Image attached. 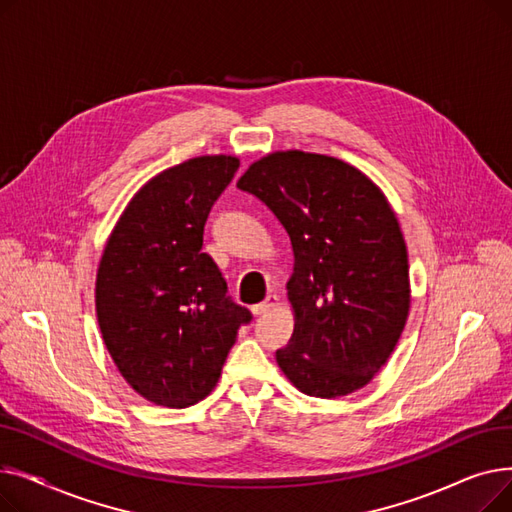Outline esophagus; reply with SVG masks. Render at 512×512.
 I'll return each mask as SVG.
<instances>
[{
  "label": "esophagus",
  "instance_id": "34e87169",
  "mask_svg": "<svg viewBox=\"0 0 512 512\" xmlns=\"http://www.w3.org/2000/svg\"><path fill=\"white\" fill-rule=\"evenodd\" d=\"M276 303H278V297H276V294H267V297H265L259 305H255V307H253V313H255V315H265V313H270V311L276 307Z\"/></svg>",
  "mask_w": 512,
  "mask_h": 512
}]
</instances>
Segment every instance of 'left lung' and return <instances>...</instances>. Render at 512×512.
I'll return each mask as SVG.
<instances>
[{
    "label": "left lung",
    "instance_id": "left-lung-1",
    "mask_svg": "<svg viewBox=\"0 0 512 512\" xmlns=\"http://www.w3.org/2000/svg\"><path fill=\"white\" fill-rule=\"evenodd\" d=\"M236 186L270 207L292 242L294 332L276 351L280 369L317 398L367 386L411 303L407 245L384 193L344 161L305 151L261 157Z\"/></svg>",
    "mask_w": 512,
    "mask_h": 512
}]
</instances>
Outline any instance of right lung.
Here are the masks:
<instances>
[{
	"label": "right lung",
	"mask_w": 512,
	"mask_h": 512,
	"mask_svg": "<svg viewBox=\"0 0 512 512\" xmlns=\"http://www.w3.org/2000/svg\"><path fill=\"white\" fill-rule=\"evenodd\" d=\"M238 166L232 155H203L151 178L120 215L99 261L103 342L122 378L159 407L203 400L238 328L253 319L201 251L207 215Z\"/></svg>",
	"instance_id": "obj_1"
}]
</instances>
